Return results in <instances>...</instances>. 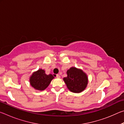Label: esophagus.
I'll use <instances>...</instances> for the list:
<instances>
[{
  "mask_svg": "<svg viewBox=\"0 0 124 124\" xmlns=\"http://www.w3.org/2000/svg\"><path fill=\"white\" fill-rule=\"evenodd\" d=\"M56 78H60V75L59 74H57L56 75Z\"/></svg>",
  "mask_w": 124,
  "mask_h": 124,
  "instance_id": "obj_1",
  "label": "esophagus"
}]
</instances>
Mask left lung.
<instances>
[{
	"label": "left lung",
	"mask_w": 124,
	"mask_h": 124,
	"mask_svg": "<svg viewBox=\"0 0 124 124\" xmlns=\"http://www.w3.org/2000/svg\"><path fill=\"white\" fill-rule=\"evenodd\" d=\"M67 76L63 80L68 90L74 93H80L84 90L88 84L87 74L81 70L72 67L67 71Z\"/></svg>",
	"instance_id": "8db88e82"
}]
</instances>
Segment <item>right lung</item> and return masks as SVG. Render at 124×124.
Instances as JSON below:
<instances>
[{
    "instance_id": "right-lung-1",
    "label": "right lung",
    "mask_w": 124,
    "mask_h": 124,
    "mask_svg": "<svg viewBox=\"0 0 124 124\" xmlns=\"http://www.w3.org/2000/svg\"><path fill=\"white\" fill-rule=\"evenodd\" d=\"M54 78V77L51 74L47 75L44 70L39 69L31 75L29 78V83L31 86L35 90L43 91L46 89Z\"/></svg>"
}]
</instances>
